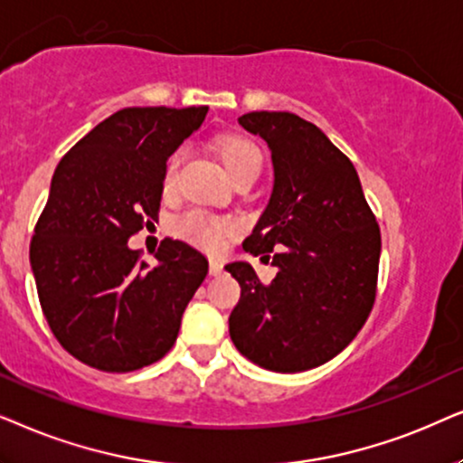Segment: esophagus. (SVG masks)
Masks as SVG:
<instances>
[{"label": "esophagus", "instance_id": "esophagus-1", "mask_svg": "<svg viewBox=\"0 0 463 463\" xmlns=\"http://www.w3.org/2000/svg\"><path fill=\"white\" fill-rule=\"evenodd\" d=\"M222 273V262L220 260H215V258H212V260H209V275H220Z\"/></svg>", "mask_w": 463, "mask_h": 463}]
</instances>
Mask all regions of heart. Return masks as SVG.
<instances>
[{
	"mask_svg": "<svg viewBox=\"0 0 463 463\" xmlns=\"http://www.w3.org/2000/svg\"><path fill=\"white\" fill-rule=\"evenodd\" d=\"M213 147L222 169L226 171L232 184L243 180V177H258V174H260L262 154L251 139L243 137V135H222ZM177 165H180V156L175 154L167 160V167H165L163 174L165 194L174 190ZM174 232L184 241L199 245L207 251H218L226 243V239L232 237L235 224L231 220L209 215L205 212H188L174 222Z\"/></svg>",
	"mask_w": 463,
	"mask_h": 463,
	"instance_id": "obj_1",
	"label": "heart"
}]
</instances>
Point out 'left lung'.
<instances>
[{
  "label": "left lung",
  "mask_w": 463,
  "mask_h": 463,
  "mask_svg": "<svg viewBox=\"0 0 463 463\" xmlns=\"http://www.w3.org/2000/svg\"><path fill=\"white\" fill-rule=\"evenodd\" d=\"M237 122L267 141L275 175L243 250H275L277 275L264 286L250 262L226 264L241 286L228 332L239 354L267 371H309L341 354L373 309L379 224L354 163L322 128L289 112Z\"/></svg>",
  "instance_id": "left-lung-1"
}]
</instances>
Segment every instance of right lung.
I'll use <instances>...</instances> for the list:
<instances>
[{
    "mask_svg": "<svg viewBox=\"0 0 463 463\" xmlns=\"http://www.w3.org/2000/svg\"><path fill=\"white\" fill-rule=\"evenodd\" d=\"M207 109H120L54 171L29 260L52 335L84 364L131 373L174 347L207 258L165 239L147 267L128 239L156 220L167 160Z\"/></svg>",
    "mask_w": 463,
    "mask_h": 463,
    "instance_id": "1",
    "label": "right lung"
}]
</instances>
